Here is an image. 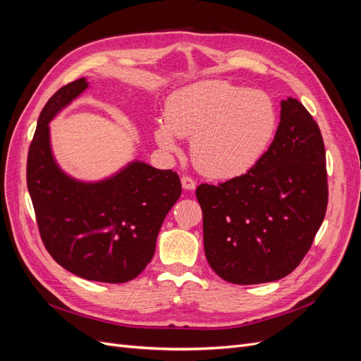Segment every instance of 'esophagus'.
Wrapping results in <instances>:
<instances>
[{"instance_id": "esophagus-1", "label": "esophagus", "mask_w": 361, "mask_h": 361, "mask_svg": "<svg viewBox=\"0 0 361 361\" xmlns=\"http://www.w3.org/2000/svg\"><path fill=\"white\" fill-rule=\"evenodd\" d=\"M180 182H182V187H183L185 190L191 191V190L195 188V182H194V179L190 178V176H182V178H180Z\"/></svg>"}]
</instances>
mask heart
<instances>
[{
    "label": "heart",
    "mask_w": 361,
    "mask_h": 361,
    "mask_svg": "<svg viewBox=\"0 0 361 361\" xmlns=\"http://www.w3.org/2000/svg\"><path fill=\"white\" fill-rule=\"evenodd\" d=\"M164 120L155 128L157 143L178 149V137H191V158L212 178L248 173L268 150L279 116L271 96L228 81H200L174 92Z\"/></svg>",
    "instance_id": "obj_1"
}]
</instances>
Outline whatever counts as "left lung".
<instances>
[{
	"instance_id": "1",
	"label": "left lung",
	"mask_w": 361,
	"mask_h": 361,
	"mask_svg": "<svg viewBox=\"0 0 361 361\" xmlns=\"http://www.w3.org/2000/svg\"><path fill=\"white\" fill-rule=\"evenodd\" d=\"M204 255L233 285L286 277L310 250L329 203L321 129L304 105L281 101L268 150L248 173L218 185L202 183Z\"/></svg>"
}]
</instances>
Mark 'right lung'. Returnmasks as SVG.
Returning <instances> with one entry per match:
<instances>
[{
  "instance_id": "add662e5",
  "label": "right lung",
  "mask_w": 361,
  "mask_h": 361,
  "mask_svg": "<svg viewBox=\"0 0 361 361\" xmlns=\"http://www.w3.org/2000/svg\"><path fill=\"white\" fill-rule=\"evenodd\" d=\"M87 87L85 78L69 82L43 106L28 150V192L42 243L59 265L85 280L125 283L154 257L161 224L182 187L176 171L140 161L94 183L60 170L48 123Z\"/></svg>"
}]
</instances>
